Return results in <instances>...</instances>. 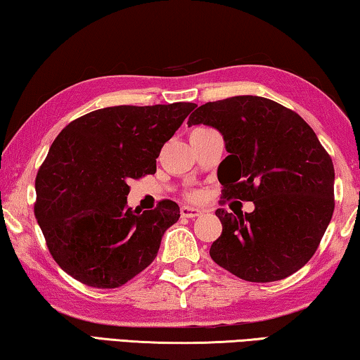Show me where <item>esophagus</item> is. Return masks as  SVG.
Wrapping results in <instances>:
<instances>
[{"instance_id": "obj_1", "label": "esophagus", "mask_w": 360, "mask_h": 360, "mask_svg": "<svg viewBox=\"0 0 360 360\" xmlns=\"http://www.w3.org/2000/svg\"><path fill=\"white\" fill-rule=\"evenodd\" d=\"M204 212L201 209L190 207V205H184L181 207V217H186V219H196V217H201Z\"/></svg>"}]
</instances>
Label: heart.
Returning <instances> with one entry per match:
<instances>
[{"label":"heart","mask_w":360,"mask_h":360,"mask_svg":"<svg viewBox=\"0 0 360 360\" xmlns=\"http://www.w3.org/2000/svg\"><path fill=\"white\" fill-rule=\"evenodd\" d=\"M188 198H196V193H190L188 194Z\"/></svg>","instance_id":"b5f03b06"}]
</instances>
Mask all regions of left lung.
Instances as JSON below:
<instances>
[{
    "label": "left lung",
    "instance_id": "obj_1",
    "mask_svg": "<svg viewBox=\"0 0 360 360\" xmlns=\"http://www.w3.org/2000/svg\"><path fill=\"white\" fill-rule=\"evenodd\" d=\"M223 135L229 155L217 170L221 202L252 201L250 214L217 209L221 234L210 247L219 266L249 282L281 281L314 255L335 209L332 158L295 111L238 96L201 105L188 126Z\"/></svg>",
    "mask_w": 360,
    "mask_h": 360
}]
</instances>
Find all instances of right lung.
I'll return each instance as SVG.
<instances>
[{"instance_id":"obj_1","label":"right lung","mask_w":360,"mask_h":360,"mask_svg":"<svg viewBox=\"0 0 360 360\" xmlns=\"http://www.w3.org/2000/svg\"><path fill=\"white\" fill-rule=\"evenodd\" d=\"M194 107H108L57 135L34 180V217L65 273L89 287L116 288L155 260L180 207L164 199L153 210H132L127 184L156 172L164 143Z\"/></svg>"}]
</instances>
